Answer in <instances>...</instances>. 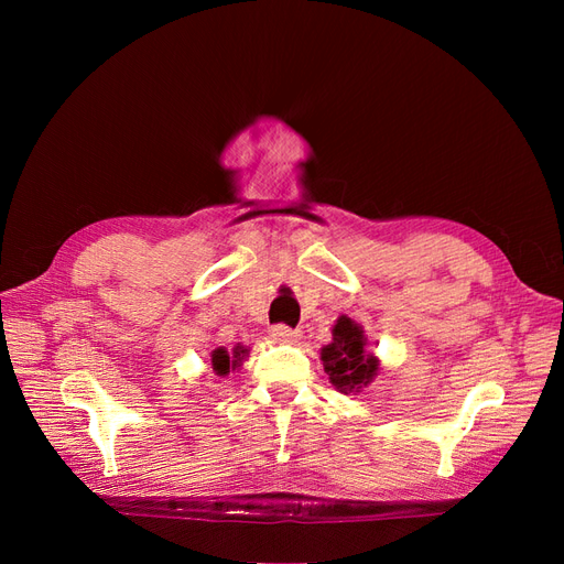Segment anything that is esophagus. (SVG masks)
Here are the masks:
<instances>
[{
    "instance_id": "esophagus-1",
    "label": "esophagus",
    "mask_w": 564,
    "mask_h": 564,
    "mask_svg": "<svg viewBox=\"0 0 564 564\" xmlns=\"http://www.w3.org/2000/svg\"><path fill=\"white\" fill-rule=\"evenodd\" d=\"M270 338L275 340V344H296L299 332L284 327V324H275V327H270Z\"/></svg>"
}]
</instances>
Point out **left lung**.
<instances>
[{
  "mask_svg": "<svg viewBox=\"0 0 564 564\" xmlns=\"http://www.w3.org/2000/svg\"><path fill=\"white\" fill-rule=\"evenodd\" d=\"M319 360L329 381L340 392H360L381 371V360L367 348L362 324L338 315L332 327V344L319 348Z\"/></svg>",
  "mask_w": 564,
  "mask_h": 564,
  "instance_id": "8db88e82",
  "label": "left lung"
}]
</instances>
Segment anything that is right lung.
<instances>
[{"instance_id":"1","label":"right lung","mask_w":564,"mask_h":564,"mask_svg":"<svg viewBox=\"0 0 564 564\" xmlns=\"http://www.w3.org/2000/svg\"><path fill=\"white\" fill-rule=\"evenodd\" d=\"M247 355H249V348L242 346V344H237L232 350L218 346V348L212 350V369H214L216 377L224 379V377H228L230 371L242 367V362L247 360Z\"/></svg>"}]
</instances>
